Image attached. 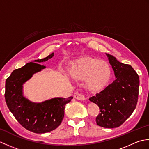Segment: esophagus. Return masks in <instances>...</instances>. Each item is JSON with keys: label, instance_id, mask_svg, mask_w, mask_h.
<instances>
[{"label": "esophagus", "instance_id": "esophagus-1", "mask_svg": "<svg viewBox=\"0 0 149 149\" xmlns=\"http://www.w3.org/2000/svg\"><path fill=\"white\" fill-rule=\"evenodd\" d=\"M74 97L75 99H78V100H86V97H84V95L81 94L79 92H76L74 95Z\"/></svg>", "mask_w": 149, "mask_h": 149}]
</instances>
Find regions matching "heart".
<instances>
[{
  "mask_svg": "<svg viewBox=\"0 0 149 149\" xmlns=\"http://www.w3.org/2000/svg\"><path fill=\"white\" fill-rule=\"evenodd\" d=\"M71 75L77 80L87 79V86L91 89L97 90L108 83L111 75V69L106 61L87 57L74 63Z\"/></svg>",
  "mask_w": 149,
  "mask_h": 149,
  "instance_id": "b5f03b06",
  "label": "heart"
}]
</instances>
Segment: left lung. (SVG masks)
<instances>
[{"mask_svg":"<svg viewBox=\"0 0 149 149\" xmlns=\"http://www.w3.org/2000/svg\"><path fill=\"white\" fill-rule=\"evenodd\" d=\"M106 56L116 79L89 99L99 107L100 113L96 117L97 124L105 128H115L121 125L136 107L140 80L131 65L119 62L109 54Z\"/></svg>","mask_w":149,"mask_h":149,"instance_id":"obj_1","label":"left lung"}]
</instances>
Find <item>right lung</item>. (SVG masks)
<instances>
[{"label": "right lung", "instance_id": "add662e5", "mask_svg": "<svg viewBox=\"0 0 149 149\" xmlns=\"http://www.w3.org/2000/svg\"><path fill=\"white\" fill-rule=\"evenodd\" d=\"M54 53L45 58L34 62L46 61ZM33 62L15 69L6 81L5 99L8 107L17 121L27 130L34 133H45L54 130L61 124L65 115V107L73 99L54 98L41 103L31 102L22 95V85L45 66Z\"/></svg>", "mask_w": 149, "mask_h": 149}]
</instances>
